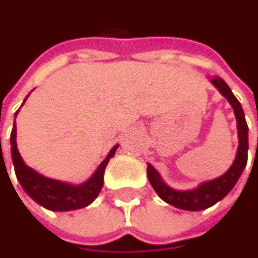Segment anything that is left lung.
<instances>
[{"label":"left lung","instance_id":"8db88e82","mask_svg":"<svg viewBox=\"0 0 258 258\" xmlns=\"http://www.w3.org/2000/svg\"><path fill=\"white\" fill-rule=\"evenodd\" d=\"M210 81L221 92V95L228 99V102L231 104V107L234 110L236 120H237L239 148H237L236 159H234L233 165L230 166V169L224 175L200 184L197 189L175 190V189L169 187L160 178L159 172L154 169L153 165L148 163V168H147L148 180H150L151 186L154 187V190L157 192V195L165 203H168V204H171V206H174L177 209H181V210H190V212L204 210V209H209V207L215 206L222 198H225L228 195V192L236 186V183L240 178V175H242V172H243V169L246 166V162H248V125H246V120H245V113L242 110V105L237 101V98L233 95L228 84L222 78L213 77Z\"/></svg>","mask_w":258,"mask_h":258}]
</instances>
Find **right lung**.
Returning <instances> with one entry per match:
<instances>
[{"instance_id":"obj_1","label":"right lung","mask_w":258,"mask_h":258,"mask_svg":"<svg viewBox=\"0 0 258 258\" xmlns=\"http://www.w3.org/2000/svg\"><path fill=\"white\" fill-rule=\"evenodd\" d=\"M18 111L15 113V117H16ZM10 145H12V162L15 166L16 178L21 183L22 189L37 204H40L42 207L52 210V212L77 210V209H83V207L89 206L90 203H93L95 198L99 195L102 184H104V169H105L108 160L114 156V153L117 150V145H114L110 150L107 157L102 160V163L96 168V171L87 181H84L83 184H69V183L46 178L24 163V160L18 151V145H16V123L13 125V130L10 135Z\"/></svg>"}]
</instances>
